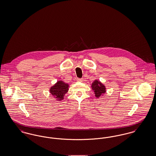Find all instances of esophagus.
<instances>
[{"label": "esophagus", "instance_id": "1", "mask_svg": "<svg viewBox=\"0 0 156 156\" xmlns=\"http://www.w3.org/2000/svg\"><path fill=\"white\" fill-rule=\"evenodd\" d=\"M76 81L78 82H82V78H76Z\"/></svg>", "mask_w": 156, "mask_h": 156}]
</instances>
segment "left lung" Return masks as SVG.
Wrapping results in <instances>:
<instances>
[{"label": "left lung", "mask_w": 156, "mask_h": 156, "mask_svg": "<svg viewBox=\"0 0 156 156\" xmlns=\"http://www.w3.org/2000/svg\"><path fill=\"white\" fill-rule=\"evenodd\" d=\"M92 88L94 90L95 97L99 98L102 94L105 93L106 88L104 85L97 80L94 81L92 84Z\"/></svg>", "instance_id": "8db88e82"}]
</instances>
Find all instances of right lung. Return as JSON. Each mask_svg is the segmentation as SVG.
<instances>
[{
    "label": "right lung",
    "instance_id": "1",
    "mask_svg": "<svg viewBox=\"0 0 156 156\" xmlns=\"http://www.w3.org/2000/svg\"><path fill=\"white\" fill-rule=\"evenodd\" d=\"M68 87L67 83L59 81L50 88V93L57 101H60L64 99V96L68 90Z\"/></svg>",
    "mask_w": 156,
    "mask_h": 156
}]
</instances>
